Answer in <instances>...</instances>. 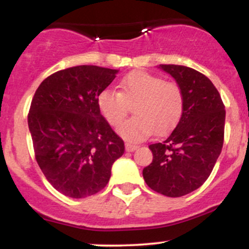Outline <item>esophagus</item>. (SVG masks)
Segmentation results:
<instances>
[{
	"label": "esophagus",
	"mask_w": 249,
	"mask_h": 249,
	"mask_svg": "<svg viewBox=\"0 0 249 249\" xmlns=\"http://www.w3.org/2000/svg\"><path fill=\"white\" fill-rule=\"evenodd\" d=\"M125 147H126V151H127V152H133L134 150H137V148L139 147V145H138V144H136V142H127L126 144H125Z\"/></svg>",
	"instance_id": "obj_1"
}]
</instances>
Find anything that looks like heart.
Returning a JSON list of instances; mask_svg holds the SVG:
<instances>
[{
	"mask_svg": "<svg viewBox=\"0 0 249 249\" xmlns=\"http://www.w3.org/2000/svg\"><path fill=\"white\" fill-rule=\"evenodd\" d=\"M97 104L112 126H119L134 104L136 116L119 127L128 139H142L156 130L164 133L179 121L184 110V93L177 83L146 71H133L119 83V91L104 89Z\"/></svg>",
	"mask_w": 249,
	"mask_h": 249,
	"instance_id": "1",
	"label": "heart"
}]
</instances>
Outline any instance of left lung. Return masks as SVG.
Masks as SVG:
<instances>
[{
	"mask_svg": "<svg viewBox=\"0 0 249 249\" xmlns=\"http://www.w3.org/2000/svg\"><path fill=\"white\" fill-rule=\"evenodd\" d=\"M184 93V110L178 124L160 142L151 144L153 160L142 170L151 190L177 198L199 188L212 172L221 153L225 105L213 83L184 65L160 64Z\"/></svg>",
	"mask_w": 249,
	"mask_h": 249,
	"instance_id": "8db88e82",
	"label": "left lung"
}]
</instances>
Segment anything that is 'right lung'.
<instances>
[{"label": "right lung", "instance_id": "1", "mask_svg": "<svg viewBox=\"0 0 249 249\" xmlns=\"http://www.w3.org/2000/svg\"><path fill=\"white\" fill-rule=\"evenodd\" d=\"M118 70L78 65L53 73L31 101L28 125L35 158L48 181L70 198L103 190L124 142L101 115L97 97Z\"/></svg>", "mask_w": 249, "mask_h": 249}]
</instances>
